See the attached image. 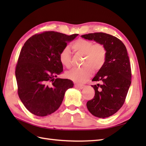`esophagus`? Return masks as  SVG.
Instances as JSON below:
<instances>
[{
    "label": "esophagus",
    "instance_id": "esophagus-1",
    "mask_svg": "<svg viewBox=\"0 0 146 146\" xmlns=\"http://www.w3.org/2000/svg\"><path fill=\"white\" fill-rule=\"evenodd\" d=\"M75 86L76 88H78L80 89H83L85 87V85H78V84H75Z\"/></svg>",
    "mask_w": 146,
    "mask_h": 146
}]
</instances>
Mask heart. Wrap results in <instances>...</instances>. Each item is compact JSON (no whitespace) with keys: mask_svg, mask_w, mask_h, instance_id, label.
I'll use <instances>...</instances> for the list:
<instances>
[{"mask_svg":"<svg viewBox=\"0 0 146 146\" xmlns=\"http://www.w3.org/2000/svg\"><path fill=\"white\" fill-rule=\"evenodd\" d=\"M73 50L80 54L84 55L82 68H73L66 72V76L73 82L83 83L86 82L92 75L93 70H100L106 60L107 51L100 43H96L88 40L78 39L71 45ZM60 63L66 68L71 64V54L69 49L64 48L59 54Z\"/></svg>","mask_w":146,"mask_h":146,"instance_id":"heart-1","label":"heart"}]
</instances>
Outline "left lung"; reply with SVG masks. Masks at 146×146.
<instances>
[{
  "label": "left lung",
  "instance_id": "obj_1",
  "mask_svg": "<svg viewBox=\"0 0 146 146\" xmlns=\"http://www.w3.org/2000/svg\"><path fill=\"white\" fill-rule=\"evenodd\" d=\"M103 44L107 51L106 60L92 81L101 84L92 85L95 96L86 103L88 111L94 116L107 118L122 107L131 84V69L127 49L116 37L104 33L81 36Z\"/></svg>",
  "mask_w": 146,
  "mask_h": 146
}]
</instances>
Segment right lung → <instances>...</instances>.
<instances>
[{
	"mask_svg": "<svg viewBox=\"0 0 146 146\" xmlns=\"http://www.w3.org/2000/svg\"><path fill=\"white\" fill-rule=\"evenodd\" d=\"M78 35L46 31L36 34L24 43L15 73L18 95L31 113L44 117L54 112L65 92L73 86L71 80L57 78L63 72L59 54Z\"/></svg>",
	"mask_w": 146,
	"mask_h": 146,
	"instance_id": "add662e5",
	"label": "right lung"
}]
</instances>
